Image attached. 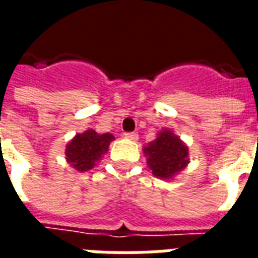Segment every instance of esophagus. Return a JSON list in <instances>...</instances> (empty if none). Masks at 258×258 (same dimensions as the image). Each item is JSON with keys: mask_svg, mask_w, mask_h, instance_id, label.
<instances>
[{"mask_svg": "<svg viewBox=\"0 0 258 258\" xmlns=\"http://www.w3.org/2000/svg\"><path fill=\"white\" fill-rule=\"evenodd\" d=\"M124 137L130 141H137L138 140V134L137 133H127V134H124Z\"/></svg>", "mask_w": 258, "mask_h": 258, "instance_id": "obj_1", "label": "esophagus"}]
</instances>
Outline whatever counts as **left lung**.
I'll list each match as a JSON object with an SVG mask.
<instances>
[{"mask_svg":"<svg viewBox=\"0 0 258 258\" xmlns=\"http://www.w3.org/2000/svg\"><path fill=\"white\" fill-rule=\"evenodd\" d=\"M148 167L156 178L173 181L189 164V148L171 128H163L144 146Z\"/></svg>","mask_w":258,"mask_h":258,"instance_id":"left-lung-1","label":"left lung"}]
</instances>
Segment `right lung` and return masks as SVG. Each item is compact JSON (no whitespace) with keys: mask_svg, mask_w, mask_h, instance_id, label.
Segmentation results:
<instances>
[{"mask_svg":"<svg viewBox=\"0 0 258 258\" xmlns=\"http://www.w3.org/2000/svg\"><path fill=\"white\" fill-rule=\"evenodd\" d=\"M112 141H114V137L110 133L99 134L95 130L87 128L84 133L74 135L66 144L64 159L76 171L85 173L101 162Z\"/></svg>","mask_w":258,"mask_h":258,"instance_id":"right-lung-1","label":"right lung"}]
</instances>
